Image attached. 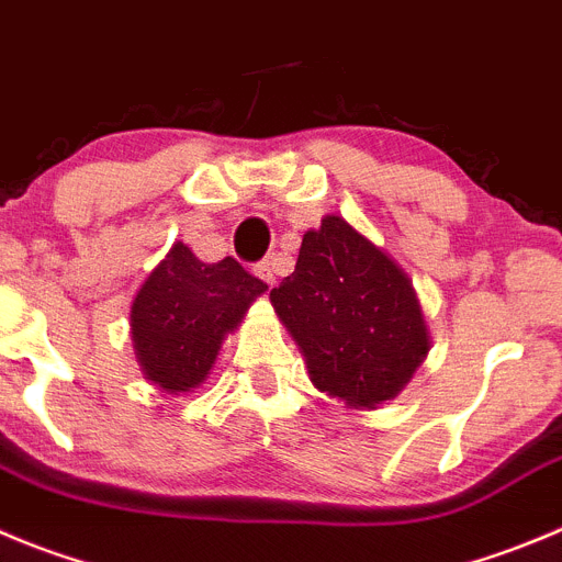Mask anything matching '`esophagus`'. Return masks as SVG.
Segmentation results:
<instances>
[{"instance_id": "1", "label": "esophagus", "mask_w": 562, "mask_h": 562, "mask_svg": "<svg viewBox=\"0 0 562 562\" xmlns=\"http://www.w3.org/2000/svg\"><path fill=\"white\" fill-rule=\"evenodd\" d=\"M256 276H259L265 284H270V286L276 284V261L272 259L259 261V265H256Z\"/></svg>"}]
</instances>
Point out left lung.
<instances>
[{
    "label": "left lung",
    "mask_w": 562,
    "mask_h": 562,
    "mask_svg": "<svg viewBox=\"0 0 562 562\" xmlns=\"http://www.w3.org/2000/svg\"><path fill=\"white\" fill-rule=\"evenodd\" d=\"M270 301L314 386L352 408L397 397L430 350L408 276L339 215L303 234L295 272Z\"/></svg>",
    "instance_id": "left-lung-1"
}]
</instances>
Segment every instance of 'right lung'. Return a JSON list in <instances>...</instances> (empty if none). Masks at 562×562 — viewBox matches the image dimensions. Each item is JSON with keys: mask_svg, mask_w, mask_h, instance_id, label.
Here are the masks:
<instances>
[{"mask_svg": "<svg viewBox=\"0 0 562 562\" xmlns=\"http://www.w3.org/2000/svg\"><path fill=\"white\" fill-rule=\"evenodd\" d=\"M265 290L232 256L206 265L176 243L132 303V341L148 381L168 394L201 386L226 334Z\"/></svg>", "mask_w": 562, "mask_h": 562, "instance_id": "obj_1", "label": "right lung"}]
</instances>
